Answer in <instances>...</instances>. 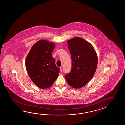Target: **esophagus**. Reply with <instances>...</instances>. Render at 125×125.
I'll list each match as a JSON object with an SVG mask.
<instances>
[{
  "label": "esophagus",
  "mask_w": 125,
  "mask_h": 125,
  "mask_svg": "<svg viewBox=\"0 0 125 125\" xmlns=\"http://www.w3.org/2000/svg\"><path fill=\"white\" fill-rule=\"evenodd\" d=\"M62 66H60V71L62 72Z\"/></svg>",
  "instance_id": "1"
}]
</instances>
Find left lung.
<instances>
[{
	"label": "left lung",
	"instance_id": "obj_1",
	"mask_svg": "<svg viewBox=\"0 0 125 125\" xmlns=\"http://www.w3.org/2000/svg\"><path fill=\"white\" fill-rule=\"evenodd\" d=\"M72 57V69L65 75L68 84L72 88L84 86L95 74L97 56L93 45L82 38L76 37L67 41Z\"/></svg>",
	"mask_w": 125,
	"mask_h": 125
}]
</instances>
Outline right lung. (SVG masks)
I'll return each mask as SVG.
<instances>
[{
	"label": "right lung",
	"instance_id": "obj_1",
	"mask_svg": "<svg viewBox=\"0 0 125 125\" xmlns=\"http://www.w3.org/2000/svg\"><path fill=\"white\" fill-rule=\"evenodd\" d=\"M55 46L53 42L40 40L32 46L27 56V72L32 81L40 88L51 87L59 76L60 69L52 56Z\"/></svg>",
	"mask_w": 125,
	"mask_h": 125
}]
</instances>
